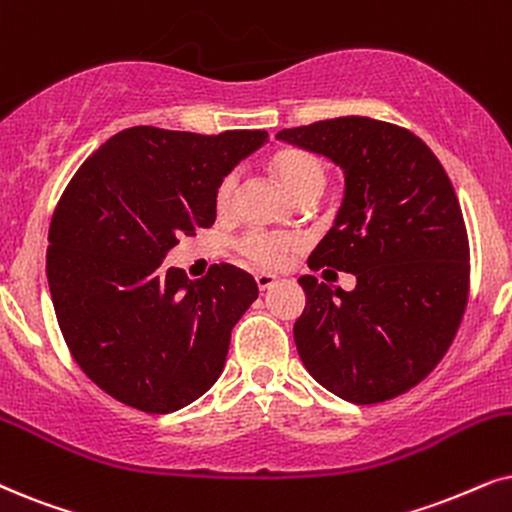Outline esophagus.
I'll list each match as a JSON object with an SVG mask.
<instances>
[{
    "instance_id": "obj_1",
    "label": "esophagus",
    "mask_w": 512,
    "mask_h": 512,
    "mask_svg": "<svg viewBox=\"0 0 512 512\" xmlns=\"http://www.w3.org/2000/svg\"><path fill=\"white\" fill-rule=\"evenodd\" d=\"M255 281H257V286H260V290H269L271 286H276L278 278L274 274H269V271H257Z\"/></svg>"
}]
</instances>
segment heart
<instances>
[{
    "label": "heart",
    "instance_id": "b5f03b06",
    "mask_svg": "<svg viewBox=\"0 0 512 512\" xmlns=\"http://www.w3.org/2000/svg\"><path fill=\"white\" fill-rule=\"evenodd\" d=\"M271 170H274L276 179L281 181L283 189H286L295 200L319 196L326 186V167L316 155L304 153V151H281L271 160ZM238 177L236 172L224 174L219 179L215 189V208L217 212H224L231 208V200H234ZM238 250L245 260L257 264L264 269H278L286 267L293 252L297 250V241L293 236L283 234H269V231H250L241 238Z\"/></svg>",
    "mask_w": 512,
    "mask_h": 512
}]
</instances>
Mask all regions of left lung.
Listing matches in <instances>:
<instances>
[{
  "mask_svg": "<svg viewBox=\"0 0 512 512\" xmlns=\"http://www.w3.org/2000/svg\"><path fill=\"white\" fill-rule=\"evenodd\" d=\"M345 174V198L309 269L357 276L354 290L300 276L293 335L316 383L352 404L409 392L456 338L470 288L461 205L437 155L409 129L347 115L281 129Z\"/></svg>",
  "mask_w": 512,
  "mask_h": 512,
  "instance_id": "8db88e82",
  "label": "left lung"
}]
</instances>
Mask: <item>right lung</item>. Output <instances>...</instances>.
<instances>
[{"label": "right lung", "instance_id": "obj_1", "mask_svg": "<svg viewBox=\"0 0 512 512\" xmlns=\"http://www.w3.org/2000/svg\"><path fill=\"white\" fill-rule=\"evenodd\" d=\"M267 137L129 127L70 179L49 226L51 302L77 366L113 399L172 413L215 385L255 278L222 262L191 281L163 260L215 224L219 179Z\"/></svg>", "mask_w": 512, "mask_h": 512}]
</instances>
